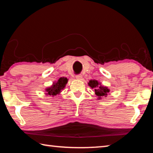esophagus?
<instances>
[{"label":"esophagus","instance_id":"1","mask_svg":"<svg viewBox=\"0 0 153 153\" xmlns=\"http://www.w3.org/2000/svg\"><path fill=\"white\" fill-rule=\"evenodd\" d=\"M76 78L78 80H81L82 79V75H77L76 76Z\"/></svg>","mask_w":153,"mask_h":153}]
</instances>
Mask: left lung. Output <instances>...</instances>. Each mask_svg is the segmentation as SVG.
Returning <instances> with one entry per match:
<instances>
[{
	"mask_svg": "<svg viewBox=\"0 0 153 153\" xmlns=\"http://www.w3.org/2000/svg\"><path fill=\"white\" fill-rule=\"evenodd\" d=\"M88 86L94 89L95 94L98 97V99L100 100L103 97H107V94L110 92V90L107 86H104L101 83L96 79H90L88 83Z\"/></svg>",
	"mask_w": 153,
	"mask_h": 153,
	"instance_id": "1",
	"label": "left lung"
}]
</instances>
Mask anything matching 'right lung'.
Wrapping results in <instances>:
<instances>
[{
	"label": "right lung",
	"instance_id": "1",
	"mask_svg": "<svg viewBox=\"0 0 153 153\" xmlns=\"http://www.w3.org/2000/svg\"><path fill=\"white\" fill-rule=\"evenodd\" d=\"M67 82H68V79L67 77H60L57 82H53V85L51 87L46 88V95H50L53 97L57 94L59 95L65 88Z\"/></svg>",
	"mask_w": 153,
	"mask_h": 153
}]
</instances>
